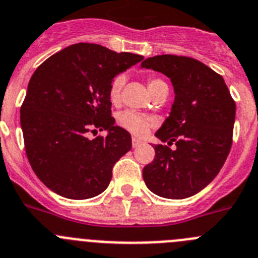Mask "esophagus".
Masks as SVG:
<instances>
[{
    "mask_svg": "<svg viewBox=\"0 0 258 258\" xmlns=\"http://www.w3.org/2000/svg\"><path fill=\"white\" fill-rule=\"evenodd\" d=\"M143 144V141L140 139H137V137H132V146L134 148H137V146H140Z\"/></svg>",
    "mask_w": 258,
    "mask_h": 258,
    "instance_id": "34e87169",
    "label": "esophagus"
}]
</instances>
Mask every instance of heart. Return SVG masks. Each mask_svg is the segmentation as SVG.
Returning a JSON list of instances; mask_svg holds the SVG:
<instances>
[{
    "instance_id": "1",
    "label": "heart",
    "mask_w": 258,
    "mask_h": 258,
    "mask_svg": "<svg viewBox=\"0 0 258 258\" xmlns=\"http://www.w3.org/2000/svg\"><path fill=\"white\" fill-rule=\"evenodd\" d=\"M164 81L159 80V79H150L149 80V90L155 89L159 84H163ZM124 85V76L123 75H118L113 79L109 86V100L113 104H117L121 100L122 88ZM118 123L121 124L123 128L127 131L132 132L135 135H144L151 126H154V119L150 117H145L143 114H139L132 110H124V112L118 114Z\"/></svg>"
}]
</instances>
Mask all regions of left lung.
I'll return each mask as SVG.
<instances>
[{"label": "left lung", "mask_w": 258, "mask_h": 258, "mask_svg": "<svg viewBox=\"0 0 258 258\" xmlns=\"http://www.w3.org/2000/svg\"><path fill=\"white\" fill-rule=\"evenodd\" d=\"M151 69L170 79L174 102L155 136V158L143 170L145 184L164 199L199 194L218 175L232 148L235 103L220 75L197 59L162 54L146 58Z\"/></svg>", "instance_id": "obj_1"}]
</instances>
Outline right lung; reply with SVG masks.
Segmentation results:
<instances>
[{
    "label": "right lung",
    "mask_w": 258,
    "mask_h": 258,
    "mask_svg": "<svg viewBox=\"0 0 258 258\" xmlns=\"http://www.w3.org/2000/svg\"><path fill=\"white\" fill-rule=\"evenodd\" d=\"M144 57L93 43L72 44L45 59L31 76L20 108L26 156L54 194L85 200L102 194L112 168L131 150V135L114 124L109 86ZM99 128L105 138L86 134Z\"/></svg>",
    "instance_id": "1"
}]
</instances>
